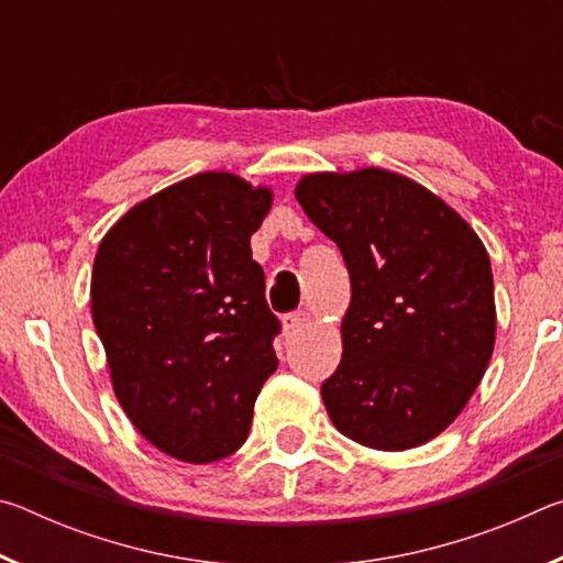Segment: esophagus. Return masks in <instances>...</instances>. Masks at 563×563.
<instances>
[{"label": "esophagus", "instance_id": "34e87169", "mask_svg": "<svg viewBox=\"0 0 563 563\" xmlns=\"http://www.w3.org/2000/svg\"><path fill=\"white\" fill-rule=\"evenodd\" d=\"M310 322V312L308 310H295L288 312V316L283 318V330L285 335H290V332H298L300 328H305Z\"/></svg>", "mask_w": 563, "mask_h": 563}]
</instances>
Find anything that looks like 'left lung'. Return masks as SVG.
<instances>
[{
    "label": "left lung",
    "mask_w": 563,
    "mask_h": 563,
    "mask_svg": "<svg viewBox=\"0 0 563 563\" xmlns=\"http://www.w3.org/2000/svg\"><path fill=\"white\" fill-rule=\"evenodd\" d=\"M295 198L350 273L342 360L320 389L332 424L383 452L434 440L494 352L487 247L440 196L385 168L308 174Z\"/></svg>",
    "instance_id": "left-lung-1"
}]
</instances>
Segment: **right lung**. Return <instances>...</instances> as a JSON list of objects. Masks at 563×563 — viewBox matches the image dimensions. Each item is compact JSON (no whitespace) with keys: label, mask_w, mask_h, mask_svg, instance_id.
Instances as JSON below:
<instances>
[{"label":"right lung","mask_w":563,"mask_h":563,"mask_svg":"<svg viewBox=\"0 0 563 563\" xmlns=\"http://www.w3.org/2000/svg\"><path fill=\"white\" fill-rule=\"evenodd\" d=\"M271 206L268 186L206 170L123 213L93 258L91 318L113 393L133 427L180 462L233 454L278 367L280 322L251 253Z\"/></svg>","instance_id":"add662e5"}]
</instances>
